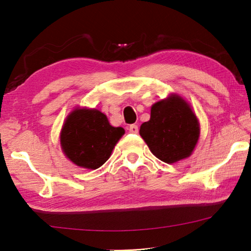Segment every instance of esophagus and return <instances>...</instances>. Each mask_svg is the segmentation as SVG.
<instances>
[{
	"label": "esophagus",
	"mask_w": 251,
	"mask_h": 251,
	"mask_svg": "<svg viewBox=\"0 0 251 251\" xmlns=\"http://www.w3.org/2000/svg\"><path fill=\"white\" fill-rule=\"evenodd\" d=\"M128 130L129 132H131V134H138V131H139V128H138V125H135L132 124L128 127Z\"/></svg>",
	"instance_id": "1"
}]
</instances>
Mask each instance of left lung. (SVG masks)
<instances>
[{
	"mask_svg": "<svg viewBox=\"0 0 251 251\" xmlns=\"http://www.w3.org/2000/svg\"><path fill=\"white\" fill-rule=\"evenodd\" d=\"M139 134L153 155L174 164L189 157L194 151L201 127L189 102L172 94L151 106L150 120L140 126Z\"/></svg>",
	"mask_w": 251,
	"mask_h": 251,
	"instance_id": "1",
	"label": "left lung"
}]
</instances>
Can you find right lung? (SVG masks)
I'll return each instance as SVG.
<instances>
[{
	"label": "right lung",
	"mask_w": 251,
	"mask_h": 251,
	"mask_svg": "<svg viewBox=\"0 0 251 251\" xmlns=\"http://www.w3.org/2000/svg\"><path fill=\"white\" fill-rule=\"evenodd\" d=\"M124 134V128L110 125L101 111L75 108L63 123L60 146L65 155L76 166L97 169L108 161Z\"/></svg>",
	"instance_id": "add662e5"
}]
</instances>
